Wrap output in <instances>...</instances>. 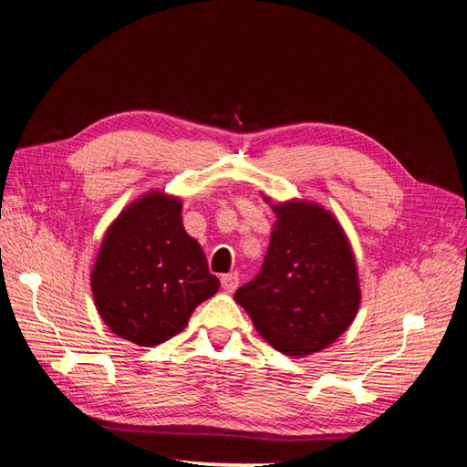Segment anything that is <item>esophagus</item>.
<instances>
[{"mask_svg": "<svg viewBox=\"0 0 467 467\" xmlns=\"http://www.w3.org/2000/svg\"><path fill=\"white\" fill-rule=\"evenodd\" d=\"M222 288L225 292H234L239 285V275L237 273H228V275H222Z\"/></svg>", "mask_w": 467, "mask_h": 467, "instance_id": "34e87169", "label": "esophagus"}]
</instances>
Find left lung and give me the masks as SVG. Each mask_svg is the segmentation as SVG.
<instances>
[{
	"label": "left lung",
	"instance_id": "1",
	"mask_svg": "<svg viewBox=\"0 0 467 467\" xmlns=\"http://www.w3.org/2000/svg\"><path fill=\"white\" fill-rule=\"evenodd\" d=\"M273 210L276 222L261 271L234 298L268 345L306 357L329 347L357 317V263L331 212L300 201Z\"/></svg>",
	"mask_w": 467,
	"mask_h": 467
}]
</instances>
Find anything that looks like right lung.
<instances>
[{
  "mask_svg": "<svg viewBox=\"0 0 467 467\" xmlns=\"http://www.w3.org/2000/svg\"><path fill=\"white\" fill-rule=\"evenodd\" d=\"M218 288L199 242L182 228L181 201L158 191L112 222L91 273L99 316L140 347L181 333L194 307Z\"/></svg>",
  "mask_w": 467,
  "mask_h": 467,
  "instance_id": "obj_1",
  "label": "right lung"
}]
</instances>
